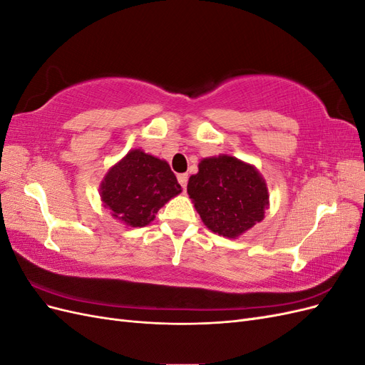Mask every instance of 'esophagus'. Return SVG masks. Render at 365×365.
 Masks as SVG:
<instances>
[{
  "label": "esophagus",
  "mask_w": 365,
  "mask_h": 365,
  "mask_svg": "<svg viewBox=\"0 0 365 365\" xmlns=\"http://www.w3.org/2000/svg\"><path fill=\"white\" fill-rule=\"evenodd\" d=\"M187 181H189V175H187V173H180L178 175V182L181 184L182 189H184V187H187Z\"/></svg>",
  "instance_id": "1"
}]
</instances>
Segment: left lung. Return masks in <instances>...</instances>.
Here are the masks:
<instances>
[{
    "label": "left lung",
    "instance_id": "obj_1",
    "mask_svg": "<svg viewBox=\"0 0 365 365\" xmlns=\"http://www.w3.org/2000/svg\"><path fill=\"white\" fill-rule=\"evenodd\" d=\"M187 193L202 222L220 236L237 237L263 219L268 189L250 164L228 155L204 158Z\"/></svg>",
    "mask_w": 365,
    "mask_h": 365
}]
</instances>
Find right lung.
<instances>
[{"mask_svg":"<svg viewBox=\"0 0 365 365\" xmlns=\"http://www.w3.org/2000/svg\"><path fill=\"white\" fill-rule=\"evenodd\" d=\"M181 193L169 164L140 149L109 170L101 185V196L114 217L130 227H146L170 197Z\"/></svg>","mask_w":365,"mask_h":365,"instance_id":"obj_1","label":"right lung"}]
</instances>
